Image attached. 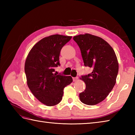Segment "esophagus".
<instances>
[{
	"label": "esophagus",
	"instance_id": "esophagus-1",
	"mask_svg": "<svg viewBox=\"0 0 135 135\" xmlns=\"http://www.w3.org/2000/svg\"><path fill=\"white\" fill-rule=\"evenodd\" d=\"M73 81L74 82H76L77 80H78V77H74V78H73Z\"/></svg>",
	"mask_w": 135,
	"mask_h": 135
}]
</instances>
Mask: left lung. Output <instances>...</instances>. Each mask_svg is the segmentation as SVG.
Segmentation results:
<instances>
[{"label":"left lung","instance_id":"1","mask_svg":"<svg viewBox=\"0 0 135 135\" xmlns=\"http://www.w3.org/2000/svg\"><path fill=\"white\" fill-rule=\"evenodd\" d=\"M73 39L80 48L85 66L93 69L81 77L86 89L80 93V100L96 105L107 97L116 83L118 62L115 51L104 39L91 34L75 36Z\"/></svg>","mask_w":135,"mask_h":135}]
</instances>
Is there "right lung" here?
Returning <instances> with one entry per match:
<instances>
[{"instance_id":"add662e5","label":"right lung","mask_w":135,"mask_h":135,"mask_svg":"<svg viewBox=\"0 0 135 135\" xmlns=\"http://www.w3.org/2000/svg\"><path fill=\"white\" fill-rule=\"evenodd\" d=\"M71 38L56 34L43 38L31 49L25 60L28 86L33 96L46 105L59 104L64 88L73 82L71 76L54 73V68L60 65V51Z\"/></svg>"}]
</instances>
